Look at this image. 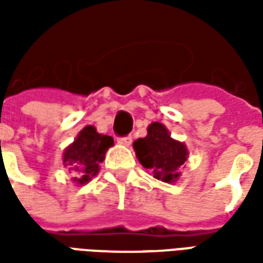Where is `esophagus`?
<instances>
[{
  "mask_svg": "<svg viewBox=\"0 0 263 263\" xmlns=\"http://www.w3.org/2000/svg\"><path fill=\"white\" fill-rule=\"evenodd\" d=\"M132 142V137L131 135H126V137H121L118 138V143L121 145H125V146H129Z\"/></svg>",
  "mask_w": 263,
  "mask_h": 263,
  "instance_id": "obj_1",
  "label": "esophagus"
}]
</instances>
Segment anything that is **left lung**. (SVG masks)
I'll return each instance as SVG.
<instances>
[{
    "label": "left lung",
    "instance_id": "obj_1",
    "mask_svg": "<svg viewBox=\"0 0 263 263\" xmlns=\"http://www.w3.org/2000/svg\"><path fill=\"white\" fill-rule=\"evenodd\" d=\"M134 149L141 165L152 176L165 183H175L180 177V166L187 160V148L171 137L163 124L152 122L148 135L134 142Z\"/></svg>",
    "mask_w": 263,
    "mask_h": 263
}]
</instances>
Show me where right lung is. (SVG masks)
I'll return each instance as SVG.
<instances>
[{
    "label": "right lung",
    "mask_w": 263,
    "mask_h": 263,
    "mask_svg": "<svg viewBox=\"0 0 263 263\" xmlns=\"http://www.w3.org/2000/svg\"><path fill=\"white\" fill-rule=\"evenodd\" d=\"M114 145V139L108 135H103L96 131L92 125L84 126L63 152V165L69 171L76 172L73 182L86 184L100 171V163L105 158V152Z\"/></svg>",
    "instance_id": "add662e5"
}]
</instances>
